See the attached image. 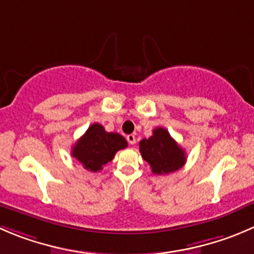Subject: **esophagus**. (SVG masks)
I'll return each mask as SVG.
<instances>
[{
    "label": "esophagus",
    "mask_w": 254,
    "mask_h": 254,
    "mask_svg": "<svg viewBox=\"0 0 254 254\" xmlns=\"http://www.w3.org/2000/svg\"><path fill=\"white\" fill-rule=\"evenodd\" d=\"M127 141H128L129 144H134V142H136V136H134V134H128V136H127Z\"/></svg>",
    "instance_id": "esophagus-1"
}]
</instances>
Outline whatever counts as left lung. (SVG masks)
I'll return each mask as SVG.
<instances>
[{
  "label": "left lung",
  "mask_w": 254,
  "mask_h": 254,
  "mask_svg": "<svg viewBox=\"0 0 254 254\" xmlns=\"http://www.w3.org/2000/svg\"><path fill=\"white\" fill-rule=\"evenodd\" d=\"M142 158L151 166L154 175H168L182 168L186 163V152L162 127L153 129L149 138L139 141Z\"/></svg>",
  "instance_id": "8db88e82"
}]
</instances>
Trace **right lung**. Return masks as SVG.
<instances>
[{
	"mask_svg": "<svg viewBox=\"0 0 254 254\" xmlns=\"http://www.w3.org/2000/svg\"><path fill=\"white\" fill-rule=\"evenodd\" d=\"M126 147L125 137L115 132H106L102 125L93 123L72 147V156L87 171L97 172L112 161L116 152Z\"/></svg>",
	"mask_w": 254,
	"mask_h": 254,
	"instance_id": "obj_1",
	"label": "right lung"
}]
</instances>
